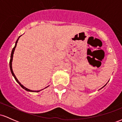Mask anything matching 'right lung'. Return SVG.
<instances>
[{
    "instance_id": "right-lung-1",
    "label": "right lung",
    "mask_w": 122,
    "mask_h": 122,
    "mask_svg": "<svg viewBox=\"0 0 122 122\" xmlns=\"http://www.w3.org/2000/svg\"><path fill=\"white\" fill-rule=\"evenodd\" d=\"M20 36H19V38H18V40H16V42H15V46L14 47V48L12 49V50L11 54V58H10V68L11 72V73H12V76H14V77L15 78V80H16V81L20 85V86H21V87H22V88H23V89H25V90H26V91H29V92H40V91H42V89H41V90H40V91H31V90H30V89H27V88H26V87H25V86H23V85H22V84H21L20 83V82H19V81L18 80V79H16V76H15V75H14V73L13 71H12V58H13V54H14V51H15V47H16V44H17V42H18V40H19V38H20ZM47 87H46V88H47Z\"/></svg>"
}]
</instances>
